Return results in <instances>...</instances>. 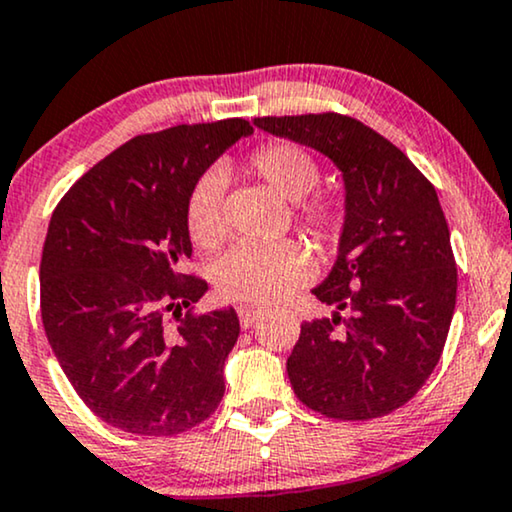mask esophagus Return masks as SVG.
<instances>
[{"label":"esophagus","mask_w":512,"mask_h":512,"mask_svg":"<svg viewBox=\"0 0 512 512\" xmlns=\"http://www.w3.org/2000/svg\"><path fill=\"white\" fill-rule=\"evenodd\" d=\"M264 316V309H255V307H241L238 309V319H241L243 328H250L252 323L260 321Z\"/></svg>","instance_id":"1"}]
</instances>
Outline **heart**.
<instances>
[{
    "instance_id": "heart-1",
    "label": "heart",
    "mask_w": 512,
    "mask_h": 512,
    "mask_svg": "<svg viewBox=\"0 0 512 512\" xmlns=\"http://www.w3.org/2000/svg\"><path fill=\"white\" fill-rule=\"evenodd\" d=\"M248 170L269 189L297 203V217L304 229L321 243H335L345 229V205L331 193H312L321 179V167L307 148L293 141H269L248 155ZM224 186L217 170L193 181L186 198V231L203 250L222 243ZM314 271V260L300 243L243 241L231 248L217 264V286L224 297L236 302L267 304L276 302Z\"/></svg>"
}]
</instances>
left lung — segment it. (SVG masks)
Returning a JSON list of instances; mask_svg holds the SVG:
<instances>
[{
    "instance_id": "obj_1",
    "label": "left lung",
    "mask_w": 512,
    "mask_h": 512,
    "mask_svg": "<svg viewBox=\"0 0 512 512\" xmlns=\"http://www.w3.org/2000/svg\"><path fill=\"white\" fill-rule=\"evenodd\" d=\"M252 122L328 155L345 179L338 260L312 290L335 312L302 323L286 364L290 385L326 418L387 416L435 371L456 307V260L435 186L349 115Z\"/></svg>"
}]
</instances>
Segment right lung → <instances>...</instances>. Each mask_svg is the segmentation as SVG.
I'll list each match as a JSON object with an SVG mask.
<instances>
[{"label":"right lung","mask_w":512,"mask_h":512,"mask_svg":"<svg viewBox=\"0 0 512 512\" xmlns=\"http://www.w3.org/2000/svg\"><path fill=\"white\" fill-rule=\"evenodd\" d=\"M248 134L243 118L139 134L84 172L51 215L44 333L80 399L113 428L179 435L224 397L241 323L231 307L193 312L208 283L181 269L191 257L186 198Z\"/></svg>","instance_id":"add662e5"}]
</instances>
